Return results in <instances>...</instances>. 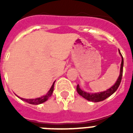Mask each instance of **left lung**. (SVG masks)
Instances as JSON below:
<instances>
[{"label":"left lung","mask_w":133,"mask_h":133,"mask_svg":"<svg viewBox=\"0 0 133 133\" xmlns=\"http://www.w3.org/2000/svg\"><path fill=\"white\" fill-rule=\"evenodd\" d=\"M120 54L122 55L121 53H120ZM123 66H124V58H123V56H122L119 77L118 78L117 81H116V83H115V85H114L113 86H112L110 88H109L106 91L97 93L85 92L83 91L82 90H81V88H79V84H78L77 86V92H78V94H79V95H81V97H83V98H85V99H87L88 101H93V102H99V101H103V100H105V99H107L108 97H109L110 95H112V94L117 90L119 86L120 83H121V81H122V75H123Z\"/></svg>","instance_id":"1"}]
</instances>
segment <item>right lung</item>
<instances>
[{"mask_svg": "<svg viewBox=\"0 0 133 133\" xmlns=\"http://www.w3.org/2000/svg\"><path fill=\"white\" fill-rule=\"evenodd\" d=\"M55 82V81H54ZM54 82L53 83V85H52V87L50 88V90L48 91V92L45 95L41 97H39V98H36V99H23V98H21L19 97L20 99L23 100V101L28 102V103H30V104H34V105H38V104H40V103H42L45 101H46L49 98H50L52 95V92H53V90H54Z\"/></svg>", "mask_w": 133, "mask_h": 133, "instance_id": "right-lung-1", "label": "right lung"}]
</instances>
